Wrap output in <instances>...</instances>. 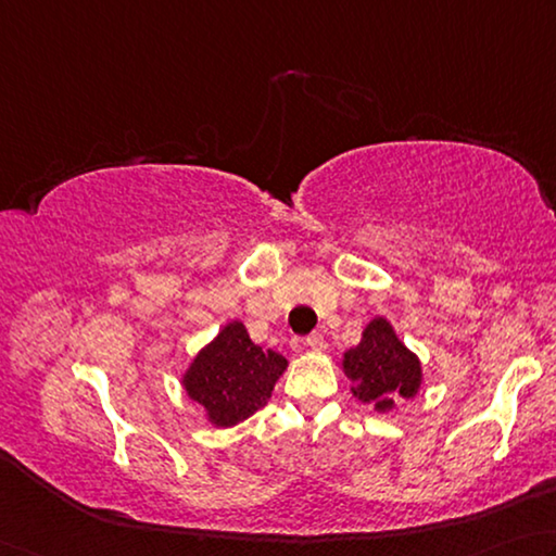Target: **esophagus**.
<instances>
[{"mask_svg": "<svg viewBox=\"0 0 556 556\" xmlns=\"http://www.w3.org/2000/svg\"><path fill=\"white\" fill-rule=\"evenodd\" d=\"M305 344L309 346V349H315V352H323V349H327V342H325V337L319 334V332H315V334H309L307 339H305Z\"/></svg>", "mask_w": 556, "mask_h": 556, "instance_id": "obj_1", "label": "esophagus"}]
</instances>
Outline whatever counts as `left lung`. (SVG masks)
<instances>
[{
    "label": "left lung",
    "mask_w": 556,
    "mask_h": 556,
    "mask_svg": "<svg viewBox=\"0 0 556 556\" xmlns=\"http://www.w3.org/2000/svg\"><path fill=\"white\" fill-rule=\"evenodd\" d=\"M344 374L358 401L378 410H391L395 397H413L422 381L417 356L381 317L366 327L362 344L344 354Z\"/></svg>",
    "instance_id": "left-lung-1"
}]
</instances>
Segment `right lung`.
Listing matches in <instances>:
<instances>
[{
	"label": "right lung",
	"instance_id": "1",
	"mask_svg": "<svg viewBox=\"0 0 556 556\" xmlns=\"http://www.w3.org/2000/svg\"><path fill=\"white\" fill-rule=\"evenodd\" d=\"M286 366V356L253 344L247 327L231 323L202 349L182 383L214 425L231 427L268 403Z\"/></svg>",
	"mask_w": 556,
	"mask_h": 556
}]
</instances>
